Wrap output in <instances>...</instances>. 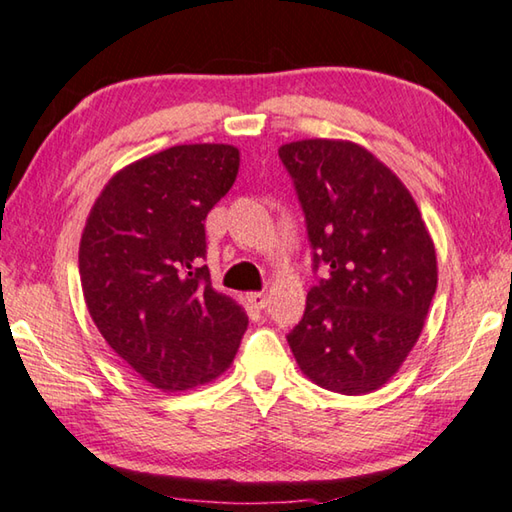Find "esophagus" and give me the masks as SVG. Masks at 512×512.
Instances as JSON below:
<instances>
[{"label":"esophagus","mask_w":512,"mask_h":512,"mask_svg":"<svg viewBox=\"0 0 512 512\" xmlns=\"http://www.w3.org/2000/svg\"><path fill=\"white\" fill-rule=\"evenodd\" d=\"M249 303H251V306H254V308L263 310V308H267V303H270V299H267L265 292H251V294H249Z\"/></svg>","instance_id":"obj_1"}]
</instances>
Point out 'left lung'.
I'll return each instance as SVG.
<instances>
[{
    "label": "left lung",
    "mask_w": 512,
    "mask_h": 512,
    "mask_svg": "<svg viewBox=\"0 0 512 512\" xmlns=\"http://www.w3.org/2000/svg\"><path fill=\"white\" fill-rule=\"evenodd\" d=\"M279 157L306 213L315 270L328 267L288 344L319 387L371 393L423 333L438 283L434 240L407 186L360 143L301 139Z\"/></svg>",
    "instance_id": "obj_1"
}]
</instances>
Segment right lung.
I'll use <instances>...</instances> for the list:
<instances>
[{
	"mask_svg": "<svg viewBox=\"0 0 512 512\" xmlns=\"http://www.w3.org/2000/svg\"><path fill=\"white\" fill-rule=\"evenodd\" d=\"M238 148L188 143L143 157L105 184L80 238L83 297L98 333L161 391L229 369L249 319L211 288L204 220L236 182Z\"/></svg>",
	"mask_w": 512,
	"mask_h": 512,
	"instance_id": "obj_1",
	"label": "right lung"
}]
</instances>
